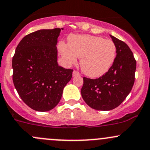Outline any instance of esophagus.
<instances>
[{
    "instance_id": "obj_1",
    "label": "esophagus",
    "mask_w": 150,
    "mask_h": 150,
    "mask_svg": "<svg viewBox=\"0 0 150 150\" xmlns=\"http://www.w3.org/2000/svg\"><path fill=\"white\" fill-rule=\"evenodd\" d=\"M78 75H80V73L78 72V71L74 70L73 72H72V76L75 77V76H78Z\"/></svg>"
}]
</instances>
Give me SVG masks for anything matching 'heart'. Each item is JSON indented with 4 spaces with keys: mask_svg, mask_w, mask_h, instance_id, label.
<instances>
[{
    "mask_svg": "<svg viewBox=\"0 0 150 150\" xmlns=\"http://www.w3.org/2000/svg\"><path fill=\"white\" fill-rule=\"evenodd\" d=\"M68 44L59 42L58 48L64 62L72 65L81 57L80 67L83 72L91 78L104 75L113 64L116 47L111 39L83 34L71 35Z\"/></svg>",
    "mask_w": 150,
    "mask_h": 150,
    "instance_id": "1",
    "label": "heart"
}]
</instances>
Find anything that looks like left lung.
<instances>
[{
    "instance_id": "8db88e82",
    "label": "left lung",
    "mask_w": 150,
    "mask_h": 150,
    "mask_svg": "<svg viewBox=\"0 0 150 150\" xmlns=\"http://www.w3.org/2000/svg\"><path fill=\"white\" fill-rule=\"evenodd\" d=\"M111 36L116 47L112 66L103 76L93 80L83 78L81 95L91 108L110 111L119 106L132 91L137 62L128 45Z\"/></svg>"
}]
</instances>
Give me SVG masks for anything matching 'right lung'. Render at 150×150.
Segmentation results:
<instances>
[{"instance_id":"1","label":"right lung","mask_w":150,"mask_h":150,"mask_svg":"<svg viewBox=\"0 0 150 150\" xmlns=\"http://www.w3.org/2000/svg\"><path fill=\"white\" fill-rule=\"evenodd\" d=\"M61 29H40L25 36L12 59L13 82L23 102L37 111H48L60 100L72 70L58 65Z\"/></svg>"}]
</instances>
